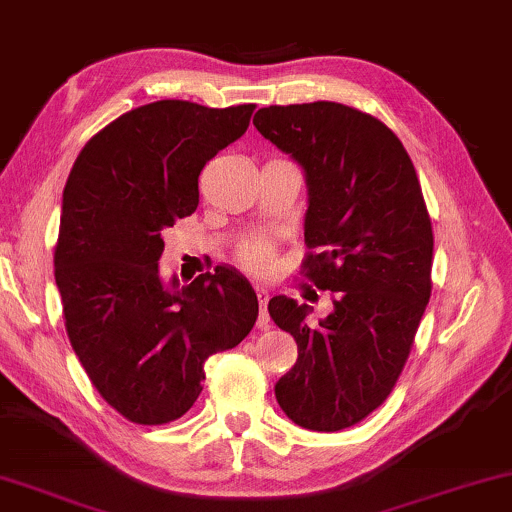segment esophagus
Masks as SVG:
<instances>
[{"instance_id":"obj_1","label":"esophagus","mask_w":512,"mask_h":512,"mask_svg":"<svg viewBox=\"0 0 512 512\" xmlns=\"http://www.w3.org/2000/svg\"><path fill=\"white\" fill-rule=\"evenodd\" d=\"M255 294H257V301H259V329H264V326H269V310H266V303H269L271 294L266 292L264 287H255Z\"/></svg>"}]
</instances>
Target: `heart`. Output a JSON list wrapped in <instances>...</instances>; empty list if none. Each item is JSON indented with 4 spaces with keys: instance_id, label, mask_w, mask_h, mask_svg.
<instances>
[{
    "instance_id": "obj_1",
    "label": "heart",
    "mask_w": 512,
    "mask_h": 512,
    "mask_svg": "<svg viewBox=\"0 0 512 512\" xmlns=\"http://www.w3.org/2000/svg\"><path fill=\"white\" fill-rule=\"evenodd\" d=\"M241 259L250 266V269L264 271L271 262V248L262 241H250L241 248Z\"/></svg>"
}]
</instances>
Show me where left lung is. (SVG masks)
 Segmentation results:
<instances>
[{"label":"left lung","instance_id":"left-lung-1","mask_svg":"<svg viewBox=\"0 0 512 512\" xmlns=\"http://www.w3.org/2000/svg\"><path fill=\"white\" fill-rule=\"evenodd\" d=\"M253 124L301 165L305 243L319 248L303 269L333 292V310L317 322L310 305L269 301L299 347L276 400L305 430H345L393 391L430 301L434 239L421 183L398 135L349 105H271Z\"/></svg>","mask_w":512,"mask_h":512}]
</instances>
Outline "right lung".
Masks as SVG:
<instances>
[{
	"instance_id": "1",
	"label": "right lung",
	"mask_w": 512,
	"mask_h": 512,
	"mask_svg": "<svg viewBox=\"0 0 512 512\" xmlns=\"http://www.w3.org/2000/svg\"><path fill=\"white\" fill-rule=\"evenodd\" d=\"M253 110L142 105L91 137L68 174L55 248L66 333L96 391L133 423L181 418L204 361L255 326V289L232 266L181 285L158 264L160 232L197 209L202 167L248 131Z\"/></svg>"
}]
</instances>
